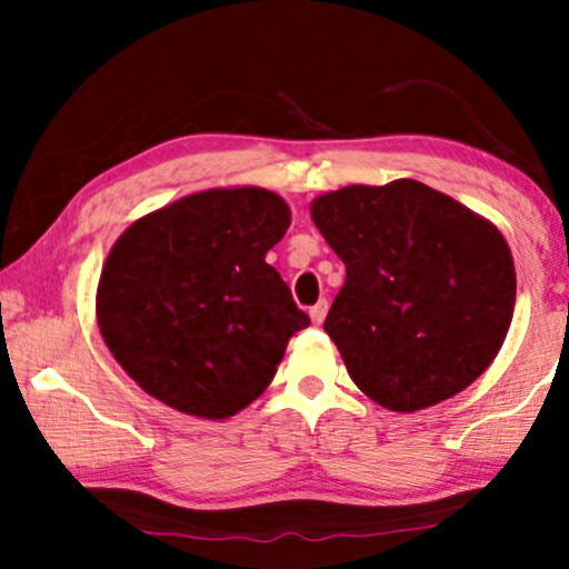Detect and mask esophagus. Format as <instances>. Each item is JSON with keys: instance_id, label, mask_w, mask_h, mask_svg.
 Segmentation results:
<instances>
[{"instance_id": "34e87169", "label": "esophagus", "mask_w": 569, "mask_h": 569, "mask_svg": "<svg viewBox=\"0 0 569 569\" xmlns=\"http://www.w3.org/2000/svg\"><path fill=\"white\" fill-rule=\"evenodd\" d=\"M326 310H329V302H326V299H321V302H318V305H312V307H310V318H312V323L321 326V323H323V318H326Z\"/></svg>"}]
</instances>
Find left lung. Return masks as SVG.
I'll list each match as a JSON object with an SVG mask.
<instances>
[{"instance_id": "1", "label": "left lung", "mask_w": 569, "mask_h": 569, "mask_svg": "<svg viewBox=\"0 0 569 569\" xmlns=\"http://www.w3.org/2000/svg\"><path fill=\"white\" fill-rule=\"evenodd\" d=\"M310 211L348 270L323 329L363 393L417 411L492 363L516 302L498 227L415 179L337 189Z\"/></svg>"}]
</instances>
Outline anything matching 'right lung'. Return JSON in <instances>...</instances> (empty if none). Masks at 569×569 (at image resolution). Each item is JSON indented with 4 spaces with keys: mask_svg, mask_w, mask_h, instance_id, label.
<instances>
[{
    "mask_svg": "<svg viewBox=\"0 0 569 569\" xmlns=\"http://www.w3.org/2000/svg\"><path fill=\"white\" fill-rule=\"evenodd\" d=\"M289 206L259 187L208 189L130 224L98 280V329L136 382L206 420L238 415L310 326L267 251Z\"/></svg>",
    "mask_w": 569,
    "mask_h": 569,
    "instance_id": "right-lung-1",
    "label": "right lung"
}]
</instances>
